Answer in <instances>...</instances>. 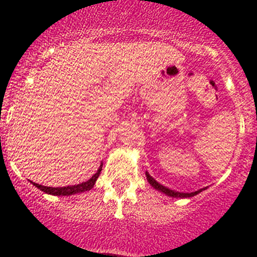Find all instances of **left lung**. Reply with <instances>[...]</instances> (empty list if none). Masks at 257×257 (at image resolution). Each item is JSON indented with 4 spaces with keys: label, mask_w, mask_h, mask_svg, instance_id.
I'll use <instances>...</instances> for the list:
<instances>
[{
    "label": "left lung",
    "mask_w": 257,
    "mask_h": 257,
    "mask_svg": "<svg viewBox=\"0 0 257 257\" xmlns=\"http://www.w3.org/2000/svg\"><path fill=\"white\" fill-rule=\"evenodd\" d=\"M145 175H147V180H148V183L151 184V185L154 188V189H156V190H160V192L165 193L166 196L174 197V198H189V197L197 196L198 193H201L202 190H205V189H206V188H202V189L196 190V192H192V193L176 192V190L169 189V188H167V187H163L162 184H160V183H158V181L154 180V179L152 178L151 175H149V172H145Z\"/></svg>",
    "instance_id": "left-lung-1"
}]
</instances>
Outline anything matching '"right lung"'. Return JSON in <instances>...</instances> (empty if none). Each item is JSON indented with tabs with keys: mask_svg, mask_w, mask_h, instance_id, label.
<instances>
[{
	"mask_svg": "<svg viewBox=\"0 0 257 257\" xmlns=\"http://www.w3.org/2000/svg\"><path fill=\"white\" fill-rule=\"evenodd\" d=\"M101 169H103V163L100 165V167L97 169L96 174H94L91 178L88 179L87 181H83L81 184H77V185H70V187H63V188H52V187H45V185H40V184L33 183L36 188H38L42 192L47 193V194H51V196H73V194H77V193H83L87 192V190L92 189L96 183L99 175H100Z\"/></svg>",
	"mask_w": 257,
	"mask_h": 257,
	"instance_id": "add662e5",
	"label": "right lung"
}]
</instances>
